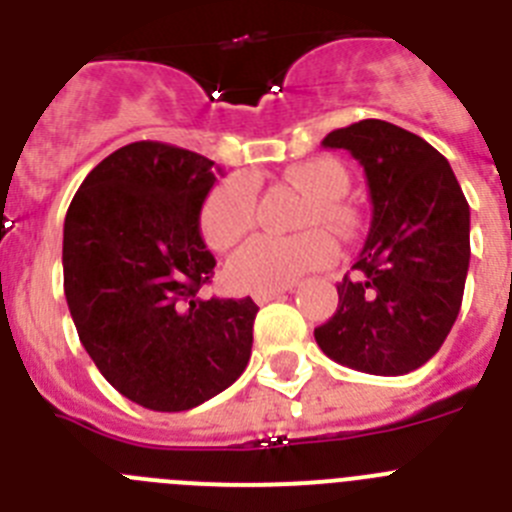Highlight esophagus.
<instances>
[{
  "label": "esophagus",
  "mask_w": 512,
  "mask_h": 512,
  "mask_svg": "<svg viewBox=\"0 0 512 512\" xmlns=\"http://www.w3.org/2000/svg\"><path fill=\"white\" fill-rule=\"evenodd\" d=\"M287 289H292V287L269 289V292H256V295H253V300L259 302V305H266V302H271V300H279V297H282L284 292H287Z\"/></svg>",
  "instance_id": "esophagus-1"
}]
</instances>
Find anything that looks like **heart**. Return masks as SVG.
Here are the masks:
<instances>
[{
    "label": "heart",
    "instance_id": "1",
    "mask_svg": "<svg viewBox=\"0 0 512 512\" xmlns=\"http://www.w3.org/2000/svg\"><path fill=\"white\" fill-rule=\"evenodd\" d=\"M287 182L300 187L312 205L305 212V228L323 225L338 238L354 230V212L341 202L348 192V171L341 161L328 156L310 158L289 166ZM256 217V194L248 179H228L207 194L200 212V230L212 251H228L253 228ZM336 256V243L323 230H307L295 238L256 235L246 246L230 256L225 279L238 292H269L289 287L312 269L330 264Z\"/></svg>",
    "mask_w": 512,
    "mask_h": 512
}]
</instances>
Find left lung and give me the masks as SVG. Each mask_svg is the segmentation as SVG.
<instances>
[{
  "mask_svg": "<svg viewBox=\"0 0 512 512\" xmlns=\"http://www.w3.org/2000/svg\"><path fill=\"white\" fill-rule=\"evenodd\" d=\"M323 146L346 148L364 166L372 228L315 341L356 372L408 374L436 354L459 315L469 205L449 161L392 122H354L325 135Z\"/></svg>",
  "mask_w": 512,
  "mask_h": 512,
  "instance_id": "obj_1",
  "label": "left lung"
}]
</instances>
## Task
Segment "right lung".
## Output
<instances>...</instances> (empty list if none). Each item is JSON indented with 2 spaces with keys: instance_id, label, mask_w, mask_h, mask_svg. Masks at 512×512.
Segmentation results:
<instances>
[{
  "instance_id": "obj_1",
  "label": "right lung",
  "mask_w": 512,
  "mask_h": 512,
  "mask_svg": "<svg viewBox=\"0 0 512 512\" xmlns=\"http://www.w3.org/2000/svg\"><path fill=\"white\" fill-rule=\"evenodd\" d=\"M215 161L138 140L94 166L63 223V292L81 346L120 395L179 413L251 359L256 302L202 300L215 256L200 212Z\"/></svg>"
}]
</instances>
